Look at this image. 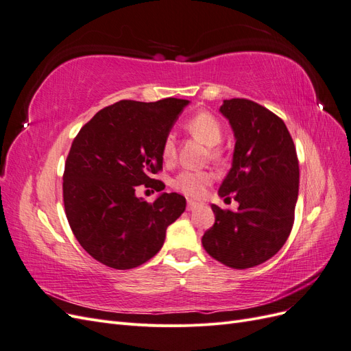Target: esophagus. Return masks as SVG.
Segmentation results:
<instances>
[{"label":"esophagus","instance_id":"esophagus-1","mask_svg":"<svg viewBox=\"0 0 351 351\" xmlns=\"http://www.w3.org/2000/svg\"><path fill=\"white\" fill-rule=\"evenodd\" d=\"M197 206H199L197 202H195V200H192V199L187 200V209H189V210H193V209H196Z\"/></svg>","mask_w":351,"mask_h":351}]
</instances>
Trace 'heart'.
<instances>
[{"instance_id":"obj_1","label":"heart","mask_w":351,"mask_h":351,"mask_svg":"<svg viewBox=\"0 0 351 351\" xmlns=\"http://www.w3.org/2000/svg\"><path fill=\"white\" fill-rule=\"evenodd\" d=\"M186 130L200 142L209 146V155L214 159L222 158V149L218 143L224 136V127H222L218 117L209 111H200L184 123ZM176 139L171 133H168L161 145V156L165 164H173L176 161ZM215 174L209 169H183L180 171L171 182V186L177 192L183 193L187 197L200 199L208 192L210 184L214 183Z\"/></svg>"}]
</instances>
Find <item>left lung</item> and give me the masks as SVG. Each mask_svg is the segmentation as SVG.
Wrapping results in <instances>:
<instances>
[{
  "label": "left lung",
  "instance_id": "left-lung-1",
  "mask_svg": "<svg viewBox=\"0 0 351 351\" xmlns=\"http://www.w3.org/2000/svg\"><path fill=\"white\" fill-rule=\"evenodd\" d=\"M219 111L236 136L232 167L219 196L234 197L239 209L212 205L215 222L202 244L218 262L246 269L272 258L290 236L299 196V159L284 121L268 108L232 98Z\"/></svg>",
  "mask_w": 351,
  "mask_h": 351
}]
</instances>
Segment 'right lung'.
Here are the masks:
<instances>
[{"instance_id": "add662e5", "label": "right lung", "mask_w": 351, "mask_h": 351, "mask_svg": "<svg viewBox=\"0 0 351 351\" xmlns=\"http://www.w3.org/2000/svg\"><path fill=\"white\" fill-rule=\"evenodd\" d=\"M187 99H123L102 108L74 137L62 174V200L74 237L93 259L132 269L162 247L186 199L162 193L147 204L137 186L161 192V145Z\"/></svg>"}]
</instances>
